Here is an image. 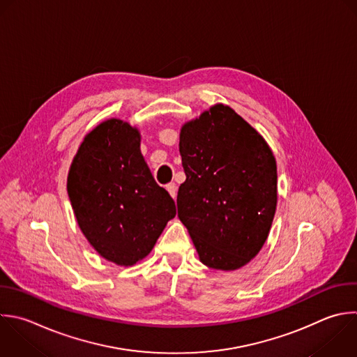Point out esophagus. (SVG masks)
<instances>
[{
    "instance_id": "1",
    "label": "esophagus",
    "mask_w": 357,
    "mask_h": 357,
    "mask_svg": "<svg viewBox=\"0 0 357 357\" xmlns=\"http://www.w3.org/2000/svg\"><path fill=\"white\" fill-rule=\"evenodd\" d=\"M166 190L169 191V194H170L173 198H176V195H177V185H176V183H169V184L166 185Z\"/></svg>"
}]
</instances>
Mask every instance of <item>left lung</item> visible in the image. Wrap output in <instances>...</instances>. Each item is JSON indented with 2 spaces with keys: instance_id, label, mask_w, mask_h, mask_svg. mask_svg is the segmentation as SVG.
<instances>
[{
  "instance_id": "left-lung-1",
  "label": "left lung",
  "mask_w": 357,
  "mask_h": 357,
  "mask_svg": "<svg viewBox=\"0 0 357 357\" xmlns=\"http://www.w3.org/2000/svg\"><path fill=\"white\" fill-rule=\"evenodd\" d=\"M185 181L178 218L199 259L234 271L262 248L276 209V162L262 137L227 106L216 105L180 134Z\"/></svg>"
}]
</instances>
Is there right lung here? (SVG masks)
I'll return each mask as SVG.
<instances>
[{"label":"right lung","instance_id":"add662e5","mask_svg":"<svg viewBox=\"0 0 357 357\" xmlns=\"http://www.w3.org/2000/svg\"><path fill=\"white\" fill-rule=\"evenodd\" d=\"M139 142L128 123H102L85 137L67 183L82 233L103 258L123 266L145 258L176 216V204L155 181Z\"/></svg>","mask_w":357,"mask_h":357}]
</instances>
